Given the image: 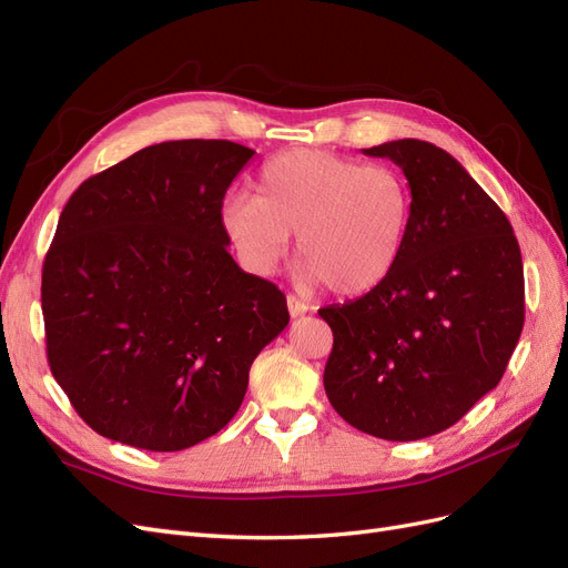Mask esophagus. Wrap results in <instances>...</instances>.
Here are the masks:
<instances>
[{
  "instance_id": "1",
  "label": "esophagus",
  "mask_w": 568,
  "mask_h": 568,
  "mask_svg": "<svg viewBox=\"0 0 568 568\" xmlns=\"http://www.w3.org/2000/svg\"><path fill=\"white\" fill-rule=\"evenodd\" d=\"M286 305H288V315L291 317H301V315L307 313V305L301 298H296L294 294L286 296Z\"/></svg>"
}]
</instances>
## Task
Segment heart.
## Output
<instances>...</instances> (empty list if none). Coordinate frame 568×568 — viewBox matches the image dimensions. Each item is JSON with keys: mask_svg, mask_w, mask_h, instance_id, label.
<instances>
[{"mask_svg": "<svg viewBox=\"0 0 568 568\" xmlns=\"http://www.w3.org/2000/svg\"><path fill=\"white\" fill-rule=\"evenodd\" d=\"M409 217L412 192L398 170L320 149L274 156L257 175L255 196H234L222 209V225L251 270H277L296 234L303 277L341 296L388 277Z\"/></svg>", "mask_w": 568, "mask_h": 568, "instance_id": "heart-1", "label": "heart"}]
</instances>
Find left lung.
I'll return each mask as SVG.
<instances>
[{
    "instance_id": "left-lung-1",
    "label": "left lung",
    "mask_w": 568,
    "mask_h": 568,
    "mask_svg": "<svg viewBox=\"0 0 568 568\" xmlns=\"http://www.w3.org/2000/svg\"><path fill=\"white\" fill-rule=\"evenodd\" d=\"M363 151L403 168L412 217L388 277L320 311L334 332L324 390L359 432L419 440L500 384L524 329L521 251L500 205L448 151L422 140Z\"/></svg>"
}]
</instances>
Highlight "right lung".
<instances>
[{"label": "right lung", "mask_w": 568, "mask_h": 568, "mask_svg": "<svg viewBox=\"0 0 568 568\" xmlns=\"http://www.w3.org/2000/svg\"><path fill=\"white\" fill-rule=\"evenodd\" d=\"M253 153L153 144L68 199L42 265L47 359L97 434L153 453L211 438L288 324L282 291L234 263L222 225Z\"/></svg>", "instance_id": "right-lung-1"}]
</instances>
